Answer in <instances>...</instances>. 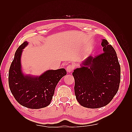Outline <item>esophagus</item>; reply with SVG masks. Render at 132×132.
<instances>
[{
	"label": "esophagus",
	"instance_id": "1",
	"mask_svg": "<svg viewBox=\"0 0 132 132\" xmlns=\"http://www.w3.org/2000/svg\"><path fill=\"white\" fill-rule=\"evenodd\" d=\"M73 69H74V66L72 65H70H70L67 66L66 71H68V72H71L72 71Z\"/></svg>",
	"mask_w": 132,
	"mask_h": 132
}]
</instances>
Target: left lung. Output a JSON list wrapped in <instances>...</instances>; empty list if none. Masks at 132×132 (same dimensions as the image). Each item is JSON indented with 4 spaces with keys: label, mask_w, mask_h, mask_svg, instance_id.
Returning a JSON list of instances; mask_svg holds the SVG:
<instances>
[{
    "label": "left lung",
    "mask_w": 132,
    "mask_h": 132,
    "mask_svg": "<svg viewBox=\"0 0 132 132\" xmlns=\"http://www.w3.org/2000/svg\"><path fill=\"white\" fill-rule=\"evenodd\" d=\"M101 45L103 54L89 56L72 72L76 99L86 108L106 105L119 88L121 69L115 50L105 39Z\"/></svg>",
    "instance_id": "left-lung-1"
}]
</instances>
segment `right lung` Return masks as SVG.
<instances>
[{"label": "right lung", "mask_w": 132, "mask_h": 132, "mask_svg": "<svg viewBox=\"0 0 132 132\" xmlns=\"http://www.w3.org/2000/svg\"><path fill=\"white\" fill-rule=\"evenodd\" d=\"M28 45L25 41L15 52L8 74L11 93L20 104L30 109H40L48 106L54 94L55 87L66 75V70H47L40 76L24 74L22 69L21 56Z\"/></svg>", "instance_id": "1"}]
</instances>
